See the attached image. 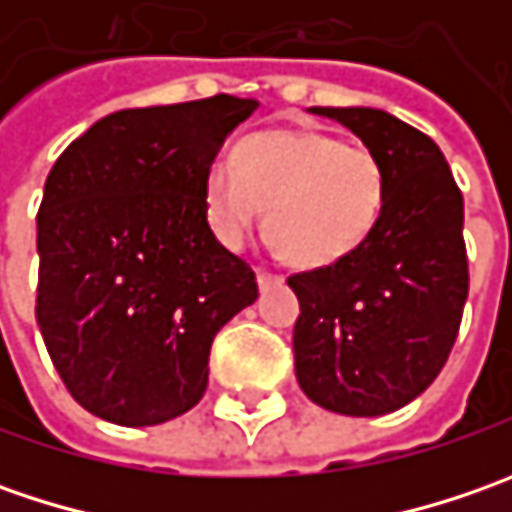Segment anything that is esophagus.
Here are the masks:
<instances>
[{"label": "esophagus", "mask_w": 512, "mask_h": 512, "mask_svg": "<svg viewBox=\"0 0 512 512\" xmlns=\"http://www.w3.org/2000/svg\"><path fill=\"white\" fill-rule=\"evenodd\" d=\"M256 282H259V287H262V290H267V287L279 285V282H282V276H276V273H267V270H259V273H256Z\"/></svg>", "instance_id": "esophagus-1"}]
</instances>
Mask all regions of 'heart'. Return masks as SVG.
<instances>
[{"mask_svg": "<svg viewBox=\"0 0 512 512\" xmlns=\"http://www.w3.org/2000/svg\"><path fill=\"white\" fill-rule=\"evenodd\" d=\"M207 225L239 250L265 219L293 265L333 267L370 239L387 202V170L373 150L322 130H259L219 156L202 182Z\"/></svg>", "mask_w": 512, "mask_h": 512, "instance_id": "1", "label": "heart"}]
</instances>
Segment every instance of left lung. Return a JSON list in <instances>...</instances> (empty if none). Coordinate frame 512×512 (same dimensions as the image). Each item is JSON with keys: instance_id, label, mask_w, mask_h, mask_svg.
<instances>
[{"instance_id": "1", "label": "left lung", "mask_w": 512, "mask_h": 512, "mask_svg": "<svg viewBox=\"0 0 512 512\" xmlns=\"http://www.w3.org/2000/svg\"><path fill=\"white\" fill-rule=\"evenodd\" d=\"M350 128L387 170L376 230L350 259L293 273L296 379L342 416H384L442 373L467 299L464 199L439 145L376 108H310Z\"/></svg>"}]
</instances>
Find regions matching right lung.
I'll return each mask as SVG.
<instances>
[{"instance_id":"obj_1","label":"right lung","mask_w":512,"mask_h":512,"mask_svg":"<svg viewBox=\"0 0 512 512\" xmlns=\"http://www.w3.org/2000/svg\"><path fill=\"white\" fill-rule=\"evenodd\" d=\"M256 99L116 110L56 159L36 216V322L88 413L162 424L205 396L213 336L259 299L207 225L202 182Z\"/></svg>"}]
</instances>
